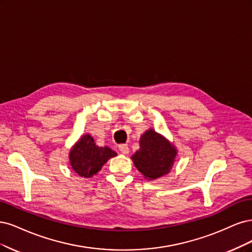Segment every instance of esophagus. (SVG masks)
Masks as SVG:
<instances>
[{"instance_id":"34e87169","label":"esophagus","mask_w":252,"mask_h":252,"mask_svg":"<svg viewBox=\"0 0 252 252\" xmlns=\"http://www.w3.org/2000/svg\"><path fill=\"white\" fill-rule=\"evenodd\" d=\"M118 149H119V151H120L121 153L125 154V155H126V154H128V152H129L127 144H120L119 147H118Z\"/></svg>"}]
</instances>
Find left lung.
Instances as JSON below:
<instances>
[{
	"instance_id": "left-lung-1",
	"label": "left lung",
	"mask_w": 252,
	"mask_h": 252,
	"mask_svg": "<svg viewBox=\"0 0 252 252\" xmlns=\"http://www.w3.org/2000/svg\"><path fill=\"white\" fill-rule=\"evenodd\" d=\"M139 143L140 149L132 157L137 169L150 180L166 175L177 155L173 145L153 129L141 136Z\"/></svg>"
}]
</instances>
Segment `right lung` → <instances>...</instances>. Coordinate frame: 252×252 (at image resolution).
Returning <instances> with one entry per match:
<instances>
[{"instance_id":"obj_1","label":"right lung","mask_w":252,"mask_h":252,"mask_svg":"<svg viewBox=\"0 0 252 252\" xmlns=\"http://www.w3.org/2000/svg\"><path fill=\"white\" fill-rule=\"evenodd\" d=\"M117 154L110 148L97 147L93 137L89 134L83 136L70 152L72 168L80 176L90 178L95 175L110 158Z\"/></svg>"}]
</instances>
